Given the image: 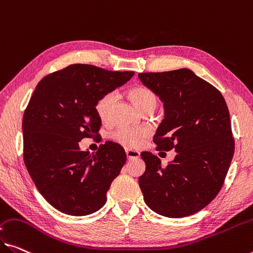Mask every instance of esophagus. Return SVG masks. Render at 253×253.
I'll return each mask as SVG.
<instances>
[{
    "label": "esophagus",
    "mask_w": 253,
    "mask_h": 253,
    "mask_svg": "<svg viewBox=\"0 0 253 253\" xmlns=\"http://www.w3.org/2000/svg\"><path fill=\"white\" fill-rule=\"evenodd\" d=\"M126 153L127 159H135V158H139V156H140V153H139V151H137V150L126 149Z\"/></svg>",
    "instance_id": "esophagus-1"
}]
</instances>
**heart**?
I'll return each mask as SVG.
<instances>
[{
  "mask_svg": "<svg viewBox=\"0 0 253 253\" xmlns=\"http://www.w3.org/2000/svg\"><path fill=\"white\" fill-rule=\"evenodd\" d=\"M130 99L140 111H143L147 107H156L157 96L150 88L146 86H135L131 88L129 92ZM116 94L114 91L106 92L97 99L95 104V111L102 122H107L110 120L112 105L115 102ZM148 135L147 130L142 127H119L112 133V139L115 142L126 147V148L135 149L145 142V139Z\"/></svg>",
  "mask_w": 253,
  "mask_h": 253,
  "instance_id": "1",
  "label": "heart"
}]
</instances>
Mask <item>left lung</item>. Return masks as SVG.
Segmentation results:
<instances>
[{"label":"left lung","mask_w":253,"mask_h":253,"mask_svg":"<svg viewBox=\"0 0 253 253\" xmlns=\"http://www.w3.org/2000/svg\"><path fill=\"white\" fill-rule=\"evenodd\" d=\"M141 83L159 96L165 119L154 142L157 150L174 149L165 167L148 151L139 185L147 206L169 218L193 215L220 191L234 155L230 112L218 89L189 69L139 73Z\"/></svg>","instance_id":"1"}]
</instances>
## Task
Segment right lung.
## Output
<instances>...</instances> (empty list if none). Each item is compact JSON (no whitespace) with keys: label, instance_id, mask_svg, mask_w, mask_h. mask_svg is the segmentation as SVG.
<instances>
[{"label":"right lung","instance_id":"obj_1","mask_svg":"<svg viewBox=\"0 0 253 253\" xmlns=\"http://www.w3.org/2000/svg\"><path fill=\"white\" fill-rule=\"evenodd\" d=\"M133 75L71 64L38 83L23 114V161L38 191L57 211L84 216L106 203V192L126 162V151L106 141L92 155L81 150L79 141L99 135L97 99Z\"/></svg>","mask_w":253,"mask_h":253}]
</instances>
